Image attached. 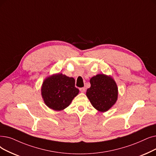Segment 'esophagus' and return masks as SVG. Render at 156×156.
<instances>
[{
  "label": "esophagus",
  "instance_id": "esophagus-1",
  "mask_svg": "<svg viewBox=\"0 0 156 156\" xmlns=\"http://www.w3.org/2000/svg\"><path fill=\"white\" fill-rule=\"evenodd\" d=\"M80 90L81 92H85V87L80 88Z\"/></svg>",
  "mask_w": 156,
  "mask_h": 156
}]
</instances>
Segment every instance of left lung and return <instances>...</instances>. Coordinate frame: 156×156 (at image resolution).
Instances as JSON below:
<instances>
[{
    "label": "left lung",
    "instance_id": "1",
    "mask_svg": "<svg viewBox=\"0 0 156 156\" xmlns=\"http://www.w3.org/2000/svg\"><path fill=\"white\" fill-rule=\"evenodd\" d=\"M90 87L87 90V96L92 106L99 112L108 111L115 103L118 89L112 78L105 74H98L90 80Z\"/></svg>",
    "mask_w": 156,
    "mask_h": 156
}]
</instances>
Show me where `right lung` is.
<instances>
[{
	"label": "right lung",
	"mask_w": 156,
	"mask_h": 156,
	"mask_svg": "<svg viewBox=\"0 0 156 156\" xmlns=\"http://www.w3.org/2000/svg\"><path fill=\"white\" fill-rule=\"evenodd\" d=\"M75 80L61 74H56L46 78L43 83L41 94L45 104L50 108L64 110L78 94Z\"/></svg>",
	"instance_id": "1"
}]
</instances>
